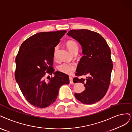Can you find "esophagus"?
Masks as SVG:
<instances>
[{
    "label": "esophagus",
    "instance_id": "esophagus-1",
    "mask_svg": "<svg viewBox=\"0 0 132 132\" xmlns=\"http://www.w3.org/2000/svg\"><path fill=\"white\" fill-rule=\"evenodd\" d=\"M69 81H70V84H73V78L71 77H69Z\"/></svg>",
    "mask_w": 132,
    "mask_h": 132
}]
</instances>
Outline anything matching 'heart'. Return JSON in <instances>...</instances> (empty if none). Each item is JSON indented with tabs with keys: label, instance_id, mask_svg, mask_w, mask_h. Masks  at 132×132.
Instances as JSON below:
<instances>
[{
	"label": "heart",
	"instance_id": "heart-1",
	"mask_svg": "<svg viewBox=\"0 0 132 132\" xmlns=\"http://www.w3.org/2000/svg\"><path fill=\"white\" fill-rule=\"evenodd\" d=\"M68 49L71 52V53H73L75 51H78V45L77 42L75 40H68L66 43ZM57 48H55L54 50V57L56 56V54L57 51ZM76 69V66L75 64H72V63H63L62 64L58 65L57 69L59 71L65 73V74L70 75L71 73L74 71Z\"/></svg>",
	"mask_w": 132,
	"mask_h": 132
}]
</instances>
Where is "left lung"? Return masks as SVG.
<instances>
[{
	"mask_svg": "<svg viewBox=\"0 0 132 132\" xmlns=\"http://www.w3.org/2000/svg\"><path fill=\"white\" fill-rule=\"evenodd\" d=\"M67 35L80 43L84 55L77 68V77L73 81L83 83L85 90L75 93V96L84 104L96 103L104 96L110 84L113 64L109 46L101 35L89 30H71ZM88 74L86 79L78 78Z\"/></svg>",
	"mask_w": 132,
	"mask_h": 132,
	"instance_id": "left-lung-1",
	"label": "left lung"
}]
</instances>
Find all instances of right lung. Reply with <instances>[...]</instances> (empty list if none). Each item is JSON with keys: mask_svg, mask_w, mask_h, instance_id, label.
<instances>
[{"mask_svg": "<svg viewBox=\"0 0 132 132\" xmlns=\"http://www.w3.org/2000/svg\"><path fill=\"white\" fill-rule=\"evenodd\" d=\"M65 30L36 34L21 45L15 57V78L26 100L40 108L49 107L57 98L63 84L69 83V76L54 72L53 64L55 48ZM47 73L55 76L44 77Z\"/></svg>", "mask_w": 132, "mask_h": 132, "instance_id": "right-lung-1", "label": "right lung"}]
</instances>
